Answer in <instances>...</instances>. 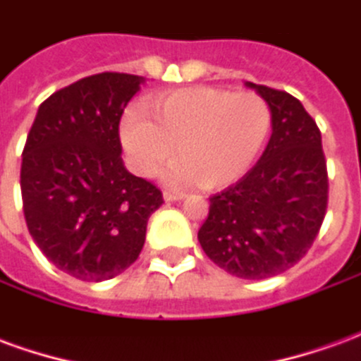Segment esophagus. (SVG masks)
Instances as JSON below:
<instances>
[{"instance_id": "obj_1", "label": "esophagus", "mask_w": 361, "mask_h": 361, "mask_svg": "<svg viewBox=\"0 0 361 361\" xmlns=\"http://www.w3.org/2000/svg\"><path fill=\"white\" fill-rule=\"evenodd\" d=\"M183 197H185V193H181V191H170V189H166L164 191L166 201H180Z\"/></svg>"}]
</instances>
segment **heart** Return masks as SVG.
Instances as JSON below:
<instances>
[{
	"label": "heart",
	"mask_w": 361,
	"mask_h": 361,
	"mask_svg": "<svg viewBox=\"0 0 361 361\" xmlns=\"http://www.w3.org/2000/svg\"><path fill=\"white\" fill-rule=\"evenodd\" d=\"M149 118L129 114L121 141L135 168L152 176L180 149L170 168L173 183L226 188L240 180L265 147L272 126L271 106L257 92L195 87L157 96L147 102Z\"/></svg>",
	"instance_id": "obj_1"
}]
</instances>
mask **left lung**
<instances>
[{
  "label": "left lung",
  "mask_w": 361,
  "mask_h": 361,
  "mask_svg": "<svg viewBox=\"0 0 361 361\" xmlns=\"http://www.w3.org/2000/svg\"><path fill=\"white\" fill-rule=\"evenodd\" d=\"M271 106L272 135L257 164L209 197L199 243L234 276L263 280L300 263L315 242L329 203L321 131L284 90L247 82Z\"/></svg>",
  "instance_id": "8db88e82"
}]
</instances>
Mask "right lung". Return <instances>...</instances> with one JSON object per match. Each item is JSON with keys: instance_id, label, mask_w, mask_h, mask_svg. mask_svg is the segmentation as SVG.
Wrapping results in <instances>:
<instances>
[{"instance_id": "right-lung-1", "label": "right lung", "mask_w": 361, "mask_h": 361, "mask_svg": "<svg viewBox=\"0 0 361 361\" xmlns=\"http://www.w3.org/2000/svg\"><path fill=\"white\" fill-rule=\"evenodd\" d=\"M96 73L48 96L28 131L20 195L28 232L48 261L85 282L110 280L139 257L162 191L129 173L119 121L141 85Z\"/></svg>"}]
</instances>
